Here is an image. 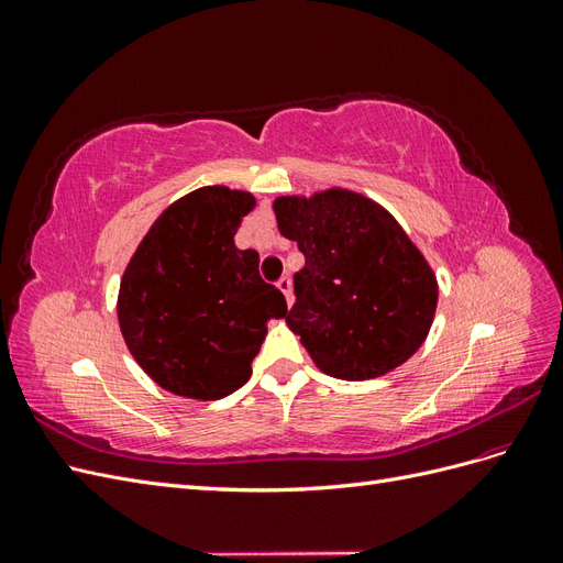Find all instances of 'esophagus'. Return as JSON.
<instances>
[{"mask_svg":"<svg viewBox=\"0 0 563 563\" xmlns=\"http://www.w3.org/2000/svg\"><path fill=\"white\" fill-rule=\"evenodd\" d=\"M277 286H279V291H282L284 296H286V302H288V305H291V302H294V294H291V277H288V275L279 277Z\"/></svg>","mask_w":563,"mask_h":563,"instance_id":"34e87169","label":"esophagus"}]
</instances>
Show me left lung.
Segmentation results:
<instances>
[{
    "mask_svg": "<svg viewBox=\"0 0 563 563\" xmlns=\"http://www.w3.org/2000/svg\"><path fill=\"white\" fill-rule=\"evenodd\" d=\"M275 213L305 255L286 321L314 364L340 380L401 366L428 338L439 291L397 220L347 190L279 197Z\"/></svg>",
    "mask_w": 563,
    "mask_h": 563,
    "instance_id": "obj_1",
    "label": "left lung"
}]
</instances>
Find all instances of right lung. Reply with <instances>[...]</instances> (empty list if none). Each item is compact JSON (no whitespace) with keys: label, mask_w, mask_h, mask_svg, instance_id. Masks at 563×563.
Segmentation results:
<instances>
[{"label":"right lung","mask_w":563,"mask_h":563,"mask_svg":"<svg viewBox=\"0 0 563 563\" xmlns=\"http://www.w3.org/2000/svg\"><path fill=\"white\" fill-rule=\"evenodd\" d=\"M255 207L246 192L201 187L150 228L119 288V327L147 376L190 399H223L251 378L265 323L286 298L234 234Z\"/></svg>","instance_id":"right-lung-1"}]
</instances>
